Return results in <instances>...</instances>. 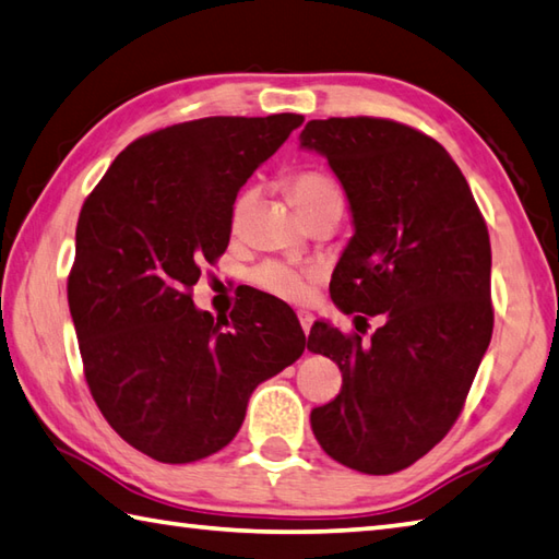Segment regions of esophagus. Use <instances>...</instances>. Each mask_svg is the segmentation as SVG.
<instances>
[{
	"instance_id": "esophagus-1",
	"label": "esophagus",
	"mask_w": 559,
	"mask_h": 559,
	"mask_svg": "<svg viewBox=\"0 0 559 559\" xmlns=\"http://www.w3.org/2000/svg\"><path fill=\"white\" fill-rule=\"evenodd\" d=\"M299 323H301V329H304V333L309 335V331H311V325H313V316L309 313V311H299Z\"/></svg>"
}]
</instances>
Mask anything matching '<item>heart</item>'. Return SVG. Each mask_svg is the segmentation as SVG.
<instances>
[{
    "label": "heart",
    "instance_id": "1",
    "mask_svg": "<svg viewBox=\"0 0 559 559\" xmlns=\"http://www.w3.org/2000/svg\"><path fill=\"white\" fill-rule=\"evenodd\" d=\"M289 187L307 218L325 212V209H343V189L329 173L299 170L297 175H292ZM252 202H255V187L240 189L238 197L234 199V206H230V228L238 230L243 226ZM252 282L267 294H275V297L287 301H299L304 299V294H307L301 272L277 260L262 262V265L252 272Z\"/></svg>",
    "mask_w": 559,
    "mask_h": 559
}]
</instances>
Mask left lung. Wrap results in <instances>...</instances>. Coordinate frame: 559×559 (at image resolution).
I'll return each instance as SVG.
<instances>
[{"instance_id":"8db88e82","label":"left lung","mask_w":559,"mask_h":559,"mask_svg":"<svg viewBox=\"0 0 559 559\" xmlns=\"http://www.w3.org/2000/svg\"><path fill=\"white\" fill-rule=\"evenodd\" d=\"M301 148L329 157L353 212L335 307L382 316L370 341L313 323L307 347L341 367L343 386L311 428L341 465L392 475L448 436L489 347V230L455 160L406 123L313 119Z\"/></svg>"}]
</instances>
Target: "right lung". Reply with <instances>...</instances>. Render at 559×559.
Listing matches in <instances>:
<instances>
[{
    "label": "right lung",
    "mask_w": 559,
    "mask_h": 559,
    "mask_svg": "<svg viewBox=\"0 0 559 559\" xmlns=\"http://www.w3.org/2000/svg\"><path fill=\"white\" fill-rule=\"evenodd\" d=\"M301 114L206 116L133 141L84 199L68 277L84 379L126 443L204 460L236 438L260 382L299 360V321L250 297L214 321L192 287L224 255L238 189ZM284 311V309H282Z\"/></svg>",
    "instance_id": "right-lung-1"
}]
</instances>
